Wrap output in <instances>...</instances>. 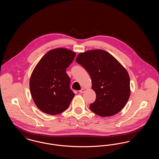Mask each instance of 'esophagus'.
<instances>
[{"label":"esophagus","mask_w":159,"mask_h":159,"mask_svg":"<svg viewBox=\"0 0 159 159\" xmlns=\"http://www.w3.org/2000/svg\"><path fill=\"white\" fill-rule=\"evenodd\" d=\"M84 91H85V90H84V89H83V88H82V89H80V90L79 91V92H80V93H83V92H84Z\"/></svg>","instance_id":"obj_1"}]
</instances>
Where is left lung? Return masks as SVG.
Returning <instances> with one entry per match:
<instances>
[{
	"mask_svg": "<svg viewBox=\"0 0 159 159\" xmlns=\"http://www.w3.org/2000/svg\"><path fill=\"white\" fill-rule=\"evenodd\" d=\"M76 61L89 73L96 99L90 104L94 113L109 117L118 113L128 101L130 78L121 64L110 53L102 49L79 53Z\"/></svg>",
	"mask_w": 159,
	"mask_h": 159,
	"instance_id": "8db88e82",
	"label": "left lung"
}]
</instances>
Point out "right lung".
<instances>
[{
    "mask_svg": "<svg viewBox=\"0 0 159 159\" xmlns=\"http://www.w3.org/2000/svg\"><path fill=\"white\" fill-rule=\"evenodd\" d=\"M76 53L65 48L52 49L39 61L30 80L31 95L38 108L45 113L56 115L67 109L75 97L70 88L66 69Z\"/></svg>",
    "mask_w": 159,
    "mask_h": 159,
    "instance_id": "right-lung-1",
    "label": "right lung"
}]
</instances>
